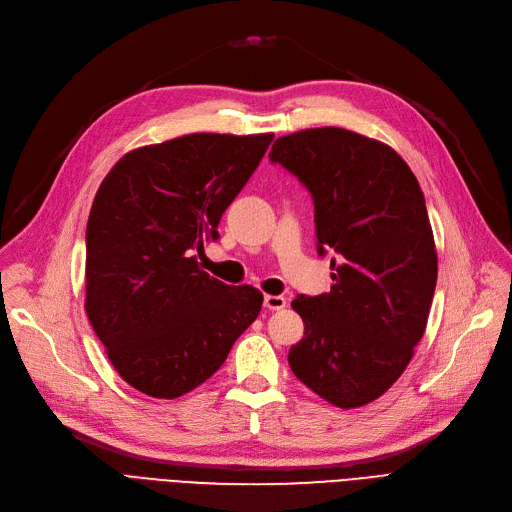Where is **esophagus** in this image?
Returning <instances> with one entry per match:
<instances>
[{"label": "esophagus", "instance_id": "34e87169", "mask_svg": "<svg viewBox=\"0 0 512 512\" xmlns=\"http://www.w3.org/2000/svg\"><path fill=\"white\" fill-rule=\"evenodd\" d=\"M263 307L270 309V311H280V309L286 307V299L280 297V294H265Z\"/></svg>", "mask_w": 512, "mask_h": 512}]
</instances>
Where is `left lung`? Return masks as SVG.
Instances as JSON below:
<instances>
[{"mask_svg":"<svg viewBox=\"0 0 512 512\" xmlns=\"http://www.w3.org/2000/svg\"><path fill=\"white\" fill-rule=\"evenodd\" d=\"M270 159L315 203L317 251H334L332 288L297 297L305 336L292 373L340 409L380 398L407 369L432 307L438 255L421 186L392 147L324 126L280 137Z\"/></svg>","mask_w":512,"mask_h":512,"instance_id":"left-lung-1","label":"left lung"}]
</instances>
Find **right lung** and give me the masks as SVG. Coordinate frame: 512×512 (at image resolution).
I'll list each match as a JSON object with an SVG mask.
<instances>
[{
  "mask_svg": "<svg viewBox=\"0 0 512 512\" xmlns=\"http://www.w3.org/2000/svg\"><path fill=\"white\" fill-rule=\"evenodd\" d=\"M274 139L195 132L128 151L95 195L87 224L85 311L120 378L178 398L222 367L263 294L201 270L203 238Z\"/></svg>",
  "mask_w": 512,
  "mask_h": 512,
  "instance_id": "obj_1",
  "label": "right lung"
}]
</instances>
